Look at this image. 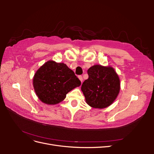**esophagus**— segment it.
Masks as SVG:
<instances>
[{"label":"esophagus","mask_w":154,"mask_h":154,"mask_svg":"<svg viewBox=\"0 0 154 154\" xmlns=\"http://www.w3.org/2000/svg\"><path fill=\"white\" fill-rule=\"evenodd\" d=\"M78 78H79V80H80L81 81V82L82 83L83 82V77L82 76H79Z\"/></svg>","instance_id":"1"}]
</instances>
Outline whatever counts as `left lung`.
<instances>
[{"mask_svg": "<svg viewBox=\"0 0 154 154\" xmlns=\"http://www.w3.org/2000/svg\"><path fill=\"white\" fill-rule=\"evenodd\" d=\"M88 78L81 89L86 103L92 108L105 109L112 104L120 91L119 78L111 66L94 65L88 69Z\"/></svg>", "mask_w": 154, "mask_h": 154, "instance_id": "obj_1", "label": "left lung"}]
</instances>
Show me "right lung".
Instances as JSON below:
<instances>
[{"label":"right lung","instance_id":"add662e5","mask_svg":"<svg viewBox=\"0 0 154 154\" xmlns=\"http://www.w3.org/2000/svg\"><path fill=\"white\" fill-rule=\"evenodd\" d=\"M34 90L38 99L47 105L62 101L81 82L66 64L49 60L36 71L32 79Z\"/></svg>","mask_w":154,"mask_h":154}]
</instances>
